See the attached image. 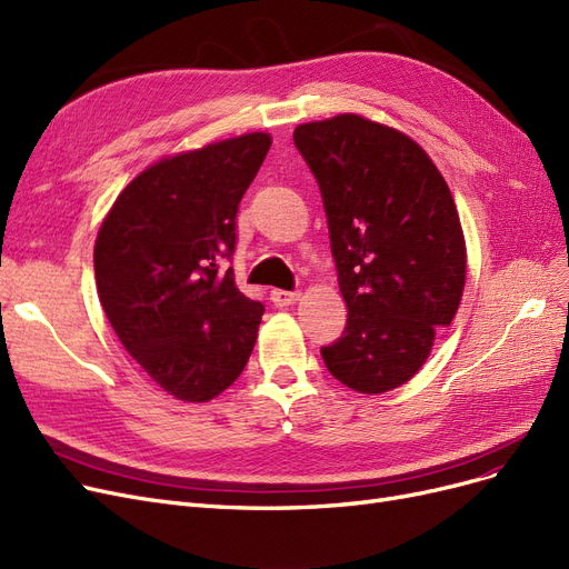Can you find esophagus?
Masks as SVG:
<instances>
[{
  "mask_svg": "<svg viewBox=\"0 0 569 569\" xmlns=\"http://www.w3.org/2000/svg\"><path fill=\"white\" fill-rule=\"evenodd\" d=\"M298 300H300V292L298 290H281V288L271 290V302L277 305V307H288V305L298 302Z\"/></svg>",
  "mask_w": 569,
  "mask_h": 569,
  "instance_id": "obj_1",
  "label": "esophagus"
}]
</instances>
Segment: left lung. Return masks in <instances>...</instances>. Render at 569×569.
<instances>
[{
  "label": "left lung",
  "instance_id": "8db88e82",
  "mask_svg": "<svg viewBox=\"0 0 569 569\" xmlns=\"http://www.w3.org/2000/svg\"><path fill=\"white\" fill-rule=\"evenodd\" d=\"M317 177L347 305L342 336L321 347L347 388L380 395L411 380L466 283V241L445 177L420 146L361 116L292 134Z\"/></svg>",
  "mask_w": 569,
  "mask_h": 569
}]
</instances>
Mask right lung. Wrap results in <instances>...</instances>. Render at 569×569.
<instances>
[{
  "label": "right lung",
  "mask_w": 569,
  "mask_h": 569,
  "mask_svg": "<svg viewBox=\"0 0 569 569\" xmlns=\"http://www.w3.org/2000/svg\"><path fill=\"white\" fill-rule=\"evenodd\" d=\"M252 132L164 158L124 187L94 246L116 336L164 392L208 401L241 376L264 305L236 288V212L269 151Z\"/></svg>",
  "instance_id": "right-lung-1"
}]
</instances>
